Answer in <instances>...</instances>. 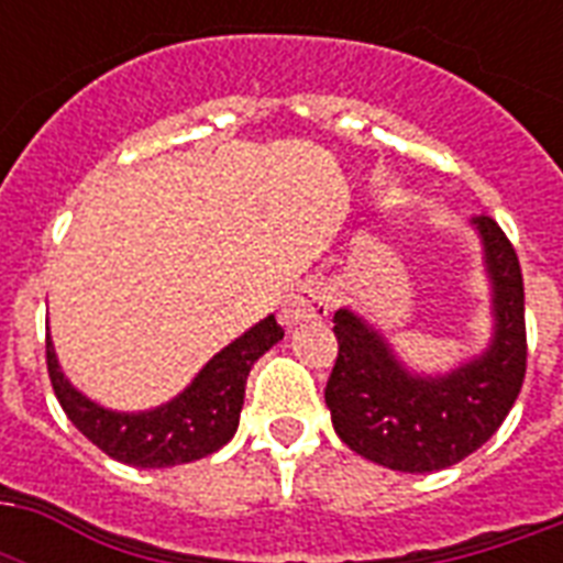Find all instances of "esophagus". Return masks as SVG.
I'll use <instances>...</instances> for the list:
<instances>
[{"label": "esophagus", "instance_id": "obj_1", "mask_svg": "<svg viewBox=\"0 0 563 563\" xmlns=\"http://www.w3.org/2000/svg\"><path fill=\"white\" fill-rule=\"evenodd\" d=\"M330 309H333V289L324 280H307L286 298L280 309V321L286 327H298L324 318Z\"/></svg>", "mask_w": 563, "mask_h": 563}]
</instances>
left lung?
Returning <instances> with one entry per match:
<instances>
[{
    "mask_svg": "<svg viewBox=\"0 0 563 563\" xmlns=\"http://www.w3.org/2000/svg\"><path fill=\"white\" fill-rule=\"evenodd\" d=\"M494 283V342L485 356L446 376H411L383 335L347 309L333 316L339 339L324 400L353 453L402 473L459 464L488 441L515 406L526 376L523 272L515 245L490 216L473 219Z\"/></svg>",
    "mask_w": 563,
    "mask_h": 563,
    "instance_id": "left-lung-1",
    "label": "left lung"
}]
</instances>
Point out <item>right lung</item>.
I'll list each match as a JSON object with an SVG mask.
<instances>
[{
	"label": "right lung",
	"mask_w": 563,
	"mask_h": 563,
	"mask_svg": "<svg viewBox=\"0 0 563 563\" xmlns=\"http://www.w3.org/2000/svg\"><path fill=\"white\" fill-rule=\"evenodd\" d=\"M283 339V327L268 316L251 327L242 339L216 353L203 371L192 379L187 391L161 409L122 415L108 411L75 391L60 374L46 335L48 379L55 388L57 402L64 406L66 418L84 438H90L101 453L134 467H172L216 453L233 438L239 427V411L245 402L247 374L254 362L268 347Z\"/></svg>",
	"instance_id": "1"
}]
</instances>
